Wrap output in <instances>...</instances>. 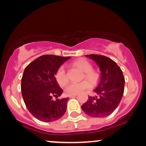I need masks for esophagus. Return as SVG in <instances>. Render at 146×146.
<instances>
[{"instance_id":"1","label":"esophagus","mask_w":146,"mask_h":146,"mask_svg":"<svg viewBox=\"0 0 146 146\" xmlns=\"http://www.w3.org/2000/svg\"><path fill=\"white\" fill-rule=\"evenodd\" d=\"M77 96V95H69V98H74Z\"/></svg>"}]
</instances>
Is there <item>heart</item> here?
Listing matches in <instances>:
<instances>
[{"label": "heart", "instance_id": "1", "mask_svg": "<svg viewBox=\"0 0 146 146\" xmlns=\"http://www.w3.org/2000/svg\"><path fill=\"white\" fill-rule=\"evenodd\" d=\"M73 65L75 67H77L84 72L83 78L86 79L92 84L98 82L100 78V75L97 71L92 70L93 66L88 60L84 58H80L73 62ZM55 78L60 86H64L67 84L68 78L65 68L63 66H60L58 68L55 74ZM90 86L89 82L86 80H84L79 83H71L65 88V93L68 95H77L83 90L89 88Z\"/></svg>", "mask_w": 146, "mask_h": 146}]
</instances>
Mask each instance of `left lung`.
Masks as SVG:
<instances>
[{
	"mask_svg": "<svg viewBox=\"0 0 146 146\" xmlns=\"http://www.w3.org/2000/svg\"><path fill=\"white\" fill-rule=\"evenodd\" d=\"M96 62L101 71L100 82L94 90L95 97H88L82 109L88 116L105 117L117 108L124 91L125 79L119 66L109 58L101 55H86Z\"/></svg>",
	"mask_w": 146,
	"mask_h": 146,
	"instance_id": "1",
	"label": "left lung"
}]
</instances>
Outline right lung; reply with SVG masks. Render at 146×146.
<instances>
[{
    "label": "right lung",
    "mask_w": 146,
    "mask_h": 146,
    "mask_svg": "<svg viewBox=\"0 0 146 146\" xmlns=\"http://www.w3.org/2000/svg\"><path fill=\"white\" fill-rule=\"evenodd\" d=\"M70 57L44 55L25 68L21 80V91L27 108L37 119L54 121L64 115L68 98L57 99L63 93L55 74Z\"/></svg>",
    "instance_id": "obj_1"
}]
</instances>
